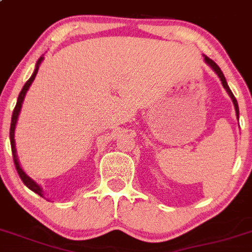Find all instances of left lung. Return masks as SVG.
Instances as JSON below:
<instances>
[{"instance_id":"left-lung-1","label":"left lung","mask_w":252,"mask_h":252,"mask_svg":"<svg viewBox=\"0 0 252 252\" xmlns=\"http://www.w3.org/2000/svg\"><path fill=\"white\" fill-rule=\"evenodd\" d=\"M204 60H205V63H206V64H208V65H210L211 69H213V70H214L215 73L218 74V77L220 78L221 84H223V87H224V88H225V91H227V92H228V94H229V97H230V98H232V101H233L234 110H236V115H237V119H238V116H240V110H238V103H237V100H236V97H234V96H233V94H232V91L229 90V87H228L227 80H225V77H224L223 71H221V70H220V67L218 66V65L215 64L214 61L211 60L210 58H208V56H205Z\"/></svg>"}]
</instances>
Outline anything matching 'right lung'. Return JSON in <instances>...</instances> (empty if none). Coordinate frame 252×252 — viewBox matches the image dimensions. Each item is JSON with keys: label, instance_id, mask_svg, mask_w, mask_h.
<instances>
[{"label": "right lung", "instance_id": "obj_1", "mask_svg": "<svg viewBox=\"0 0 252 252\" xmlns=\"http://www.w3.org/2000/svg\"><path fill=\"white\" fill-rule=\"evenodd\" d=\"M42 61H43V56H41V58L38 59L37 64H35V69H34V71H33V74H32V77L29 78L28 82H27V83L24 84L22 92L19 94L18 102H16V106H15L14 111H12L11 126H10V142H11V151H12V158H14L15 168H16V170H18V174H19V177L22 178L23 183H24V185L27 186V187H28L29 189H32V191L35 192V193L39 194V196H43V191H42L41 186L37 185V183H35V182L31 178V177H28V175L25 174V172L22 169L20 164H19L18 155H16V149H15V138H14V136H15V126H16V122H18V116H19V114H20V110H22V105H23V101H24L25 94H27V91L29 90V87H31V84L33 83V80H34L35 75H37L38 69H39V65H41Z\"/></svg>", "mask_w": 252, "mask_h": 252}]
</instances>
